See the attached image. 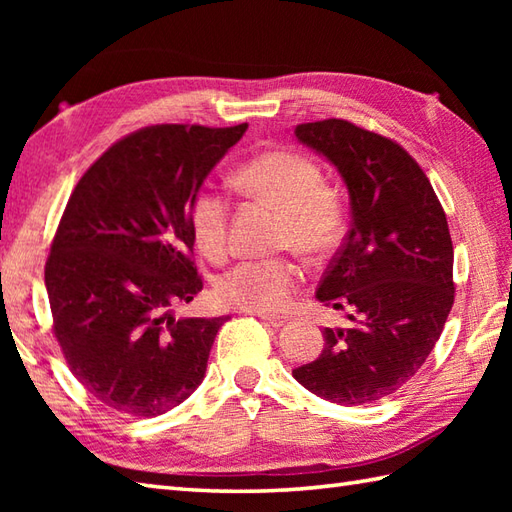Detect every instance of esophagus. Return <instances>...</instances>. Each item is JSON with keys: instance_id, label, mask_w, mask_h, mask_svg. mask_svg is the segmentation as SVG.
<instances>
[{"instance_id": "esophagus-1", "label": "esophagus", "mask_w": 512, "mask_h": 512, "mask_svg": "<svg viewBox=\"0 0 512 512\" xmlns=\"http://www.w3.org/2000/svg\"><path fill=\"white\" fill-rule=\"evenodd\" d=\"M259 317H262V319H264V323H266V325H270V328H275V330L284 328V325L288 323V319H286V317H277V314H259Z\"/></svg>"}]
</instances>
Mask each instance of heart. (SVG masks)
Segmentation results:
<instances>
[{"mask_svg": "<svg viewBox=\"0 0 512 512\" xmlns=\"http://www.w3.org/2000/svg\"><path fill=\"white\" fill-rule=\"evenodd\" d=\"M317 162L292 149L264 151L233 173L235 187L284 213L281 242L312 257H323L341 242L345 209L339 195L323 187ZM191 235L206 257H222L228 233V204L211 187L189 202ZM301 268L290 259H246L217 279L215 297L226 306L277 312L301 284Z\"/></svg>", "mask_w": 512, "mask_h": 512, "instance_id": "heart-1", "label": "heart"}]
</instances>
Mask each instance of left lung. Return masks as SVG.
Here are the masks:
<instances>
[{
	"label": "left lung",
	"mask_w": 512,
	"mask_h": 512,
	"mask_svg": "<svg viewBox=\"0 0 512 512\" xmlns=\"http://www.w3.org/2000/svg\"><path fill=\"white\" fill-rule=\"evenodd\" d=\"M339 171L352 224L317 288L347 310L350 328H325L317 361L292 369L312 394L369 405L394 394L427 361L453 306V244L429 178L394 140L341 118L295 127Z\"/></svg>",
	"instance_id": "obj_1"
}]
</instances>
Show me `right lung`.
I'll return each instance as SVG.
<instances>
[{
    "label": "right lung",
    "instance_id": "obj_1",
    "mask_svg": "<svg viewBox=\"0 0 512 512\" xmlns=\"http://www.w3.org/2000/svg\"><path fill=\"white\" fill-rule=\"evenodd\" d=\"M246 129H140L85 171L65 206L46 262L54 334L74 378L125 416L167 413L204 380L228 317H173L202 290L189 202Z\"/></svg>",
    "mask_w": 512,
    "mask_h": 512
}]
</instances>
